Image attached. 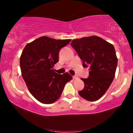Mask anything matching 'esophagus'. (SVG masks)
Returning a JSON list of instances; mask_svg holds the SVG:
<instances>
[{"instance_id": "34e87169", "label": "esophagus", "mask_w": 133, "mask_h": 133, "mask_svg": "<svg viewBox=\"0 0 133 133\" xmlns=\"http://www.w3.org/2000/svg\"><path fill=\"white\" fill-rule=\"evenodd\" d=\"M73 79H74V80H76V79H78V77H77V76H73Z\"/></svg>"}]
</instances>
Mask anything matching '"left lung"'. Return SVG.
I'll use <instances>...</instances> for the list:
<instances>
[{"label":"left lung","instance_id":"8db88e82","mask_svg":"<svg viewBox=\"0 0 133 133\" xmlns=\"http://www.w3.org/2000/svg\"><path fill=\"white\" fill-rule=\"evenodd\" d=\"M71 46L81 59L84 68L89 67V77L81 78L84 88L79 94L89 101L98 100L109 89L115 76L117 58L113 45L92 36L72 40Z\"/></svg>","mask_w":133,"mask_h":133}]
</instances>
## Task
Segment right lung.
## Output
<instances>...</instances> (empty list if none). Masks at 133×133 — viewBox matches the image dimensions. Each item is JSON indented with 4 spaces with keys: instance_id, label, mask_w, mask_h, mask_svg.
Here are the masks:
<instances>
[{
    "instance_id": "1",
    "label": "right lung",
    "mask_w": 133,
    "mask_h": 133,
    "mask_svg": "<svg viewBox=\"0 0 133 133\" xmlns=\"http://www.w3.org/2000/svg\"><path fill=\"white\" fill-rule=\"evenodd\" d=\"M71 39L37 38L24 47L20 57L21 74L29 92L41 103L52 104L61 96L65 84L72 79L68 72L59 74L53 68L59 52Z\"/></svg>"
}]
</instances>
